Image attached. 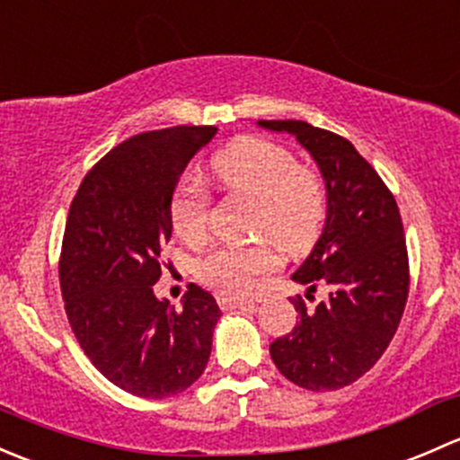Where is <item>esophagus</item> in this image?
<instances>
[{
    "label": "esophagus",
    "mask_w": 460,
    "mask_h": 460,
    "mask_svg": "<svg viewBox=\"0 0 460 460\" xmlns=\"http://www.w3.org/2000/svg\"><path fill=\"white\" fill-rule=\"evenodd\" d=\"M217 305H220V309H225V312H229V309H238V307H253V303H249V300L231 298V296L226 294H217Z\"/></svg>",
    "instance_id": "34e87169"
}]
</instances>
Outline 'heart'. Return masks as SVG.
<instances>
[{"mask_svg": "<svg viewBox=\"0 0 460 460\" xmlns=\"http://www.w3.org/2000/svg\"><path fill=\"white\" fill-rule=\"evenodd\" d=\"M211 171L226 191L256 202L252 231L269 243L216 249L198 264V276L222 294L244 298L280 264L276 246L289 256L312 247L327 216V191L316 171L298 166L294 153L260 137H243L217 153ZM208 222L211 198L196 180L184 178L171 200L173 231L198 244L207 238Z\"/></svg>", "mask_w": 460, "mask_h": 460, "instance_id": "b5f03b06", "label": "heart"}]
</instances>
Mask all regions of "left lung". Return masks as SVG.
Here are the masks:
<instances>
[{"instance_id":"1","label":"left lung","mask_w":460,"mask_h":460,"mask_svg":"<svg viewBox=\"0 0 460 460\" xmlns=\"http://www.w3.org/2000/svg\"><path fill=\"white\" fill-rule=\"evenodd\" d=\"M258 127L294 136L327 189L323 234L291 278L307 285V298L318 280L329 296L314 309L294 300L300 320L269 354L298 387L341 389L374 367L405 312L410 264L401 213L349 140L300 119H258Z\"/></svg>"}]
</instances>
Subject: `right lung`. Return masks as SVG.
I'll return each instance as SVG.
<instances>
[{"label": "right lung", "instance_id": "add662e5", "mask_svg": "<svg viewBox=\"0 0 460 460\" xmlns=\"http://www.w3.org/2000/svg\"><path fill=\"white\" fill-rule=\"evenodd\" d=\"M216 133L173 127L128 137L88 171L68 211L59 258L68 323L91 363L133 396L184 392L211 356L216 298L191 285L175 309L153 285L180 175Z\"/></svg>", "mask_w": 460, "mask_h": 460}]
</instances>
